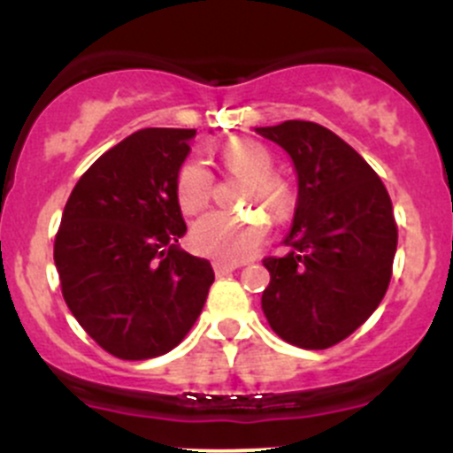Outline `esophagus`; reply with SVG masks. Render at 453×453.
I'll use <instances>...</instances> for the list:
<instances>
[{
  "mask_svg": "<svg viewBox=\"0 0 453 453\" xmlns=\"http://www.w3.org/2000/svg\"><path fill=\"white\" fill-rule=\"evenodd\" d=\"M212 267H214V273H217V276L221 278V276H227V273L234 272V269L239 267V265H236V263H223V260H214Z\"/></svg>",
  "mask_w": 453,
  "mask_h": 453,
  "instance_id": "esophagus-1",
  "label": "esophagus"
}]
</instances>
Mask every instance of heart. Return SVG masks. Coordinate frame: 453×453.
Instances as JSON below:
<instances>
[{
  "instance_id": "1",
  "label": "heart",
  "mask_w": 453,
  "mask_h": 453,
  "mask_svg": "<svg viewBox=\"0 0 453 453\" xmlns=\"http://www.w3.org/2000/svg\"><path fill=\"white\" fill-rule=\"evenodd\" d=\"M223 168L234 175L248 177L241 193L243 203L265 201L269 210L280 212L285 208V186L272 177V153L258 142H227L219 150ZM214 177L208 164L199 155H190L181 162L175 175V199L181 212L195 217L210 205ZM269 230V219L263 210L250 212H210L201 217L190 232V243L199 254L210 258L239 263L258 252Z\"/></svg>"
}]
</instances>
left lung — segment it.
<instances>
[{
    "label": "left lung",
    "instance_id": "left-lung-1",
    "mask_svg": "<svg viewBox=\"0 0 453 453\" xmlns=\"http://www.w3.org/2000/svg\"><path fill=\"white\" fill-rule=\"evenodd\" d=\"M287 150L298 203L282 258H265L263 313L289 344L322 350L362 326L386 296L396 252L392 201L377 173L340 135L307 120L256 127Z\"/></svg>",
    "mask_w": 453,
    "mask_h": 453
}]
</instances>
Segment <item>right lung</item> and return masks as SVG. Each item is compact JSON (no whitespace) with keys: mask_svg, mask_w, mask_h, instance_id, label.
Returning a JSON list of instances; mask_svg holds the SVG:
<instances>
[{"mask_svg":"<svg viewBox=\"0 0 453 453\" xmlns=\"http://www.w3.org/2000/svg\"><path fill=\"white\" fill-rule=\"evenodd\" d=\"M195 129H140L100 155L67 199L54 241L63 298L113 357H159L197 322L210 263L177 245L175 175Z\"/></svg>","mask_w":453,"mask_h":453,"instance_id":"obj_1","label":"right lung"}]
</instances>
